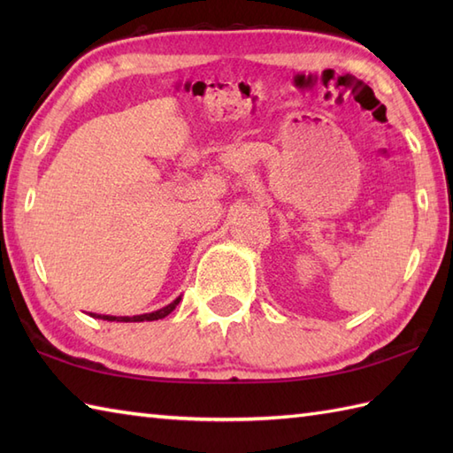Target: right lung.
<instances>
[{"instance_id":"1","label":"right lung","mask_w":453,"mask_h":453,"mask_svg":"<svg viewBox=\"0 0 453 453\" xmlns=\"http://www.w3.org/2000/svg\"><path fill=\"white\" fill-rule=\"evenodd\" d=\"M180 297H177L175 302H171L169 305L161 307V310L157 311H151V313H143V315H134V317H117V315H97V313H89L91 317H95V319H103V321H117V323H138V321H157V319H163V317H167L175 307L179 305Z\"/></svg>"}]
</instances>
